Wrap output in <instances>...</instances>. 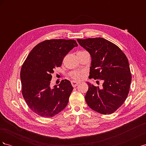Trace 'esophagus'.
<instances>
[{"instance_id":"34e87169","label":"esophagus","mask_w":146,"mask_h":146,"mask_svg":"<svg viewBox=\"0 0 146 146\" xmlns=\"http://www.w3.org/2000/svg\"><path fill=\"white\" fill-rule=\"evenodd\" d=\"M71 84H72V85L73 87H76V86L78 85V84H79V82L74 80V81H72V82H71Z\"/></svg>"}]
</instances>
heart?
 <instances>
[{
	"label": "heart",
	"instance_id": "1",
	"mask_svg": "<svg viewBox=\"0 0 146 146\" xmlns=\"http://www.w3.org/2000/svg\"><path fill=\"white\" fill-rule=\"evenodd\" d=\"M70 76L75 80H80L82 77V73L78 71H74L70 74Z\"/></svg>",
	"mask_w": 146,
	"mask_h": 146
}]
</instances>
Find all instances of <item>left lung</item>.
<instances>
[{
  "label": "left lung",
  "instance_id": "left-lung-1",
  "mask_svg": "<svg viewBox=\"0 0 146 146\" xmlns=\"http://www.w3.org/2000/svg\"><path fill=\"white\" fill-rule=\"evenodd\" d=\"M91 57L90 78L103 80L101 88L87 82L88 105L102 114L114 113L124 102L131 82L129 63L120 48L103 38L77 39Z\"/></svg>",
  "mask_w": 146,
  "mask_h": 146
}]
</instances>
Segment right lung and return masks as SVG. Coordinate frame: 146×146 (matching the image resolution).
I'll use <instances>...</instances> for the list:
<instances>
[{
    "label": "right lung",
    "mask_w": 146,
    "mask_h": 146,
    "mask_svg": "<svg viewBox=\"0 0 146 146\" xmlns=\"http://www.w3.org/2000/svg\"><path fill=\"white\" fill-rule=\"evenodd\" d=\"M78 44L74 39H50L39 43L28 55L21 70L22 94L38 115L51 117L65 108L73 87L68 80L50 87L52 74L64 57Z\"/></svg>",
    "instance_id": "1"
}]
</instances>
